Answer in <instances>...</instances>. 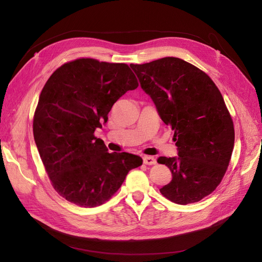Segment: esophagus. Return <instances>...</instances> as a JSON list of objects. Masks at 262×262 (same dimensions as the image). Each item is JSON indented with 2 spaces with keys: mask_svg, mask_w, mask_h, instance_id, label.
<instances>
[{
  "mask_svg": "<svg viewBox=\"0 0 262 262\" xmlns=\"http://www.w3.org/2000/svg\"><path fill=\"white\" fill-rule=\"evenodd\" d=\"M143 163L145 165H155L156 160L153 156H143Z\"/></svg>",
  "mask_w": 262,
  "mask_h": 262,
  "instance_id": "esophagus-1",
  "label": "esophagus"
}]
</instances>
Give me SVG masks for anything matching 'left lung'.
Listing matches in <instances>:
<instances>
[{
    "label": "left lung",
    "mask_w": 262,
    "mask_h": 262,
    "mask_svg": "<svg viewBox=\"0 0 262 262\" xmlns=\"http://www.w3.org/2000/svg\"><path fill=\"white\" fill-rule=\"evenodd\" d=\"M130 67L175 131L178 157L157 160L172 173L161 193L177 204L200 201L221 184L234 148V123L223 96L207 73L179 58Z\"/></svg>",
    "instance_id": "obj_1"
}]
</instances>
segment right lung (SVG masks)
<instances>
[{"mask_svg":"<svg viewBox=\"0 0 262 262\" xmlns=\"http://www.w3.org/2000/svg\"><path fill=\"white\" fill-rule=\"evenodd\" d=\"M138 86L125 63L91 58L64 63L45 84L34 115V138L52 187L66 200L98 207L142 165L138 155L109 153L95 137L115 102Z\"/></svg>","mask_w":262,"mask_h":262,"instance_id":"right-lung-1","label":"right lung"}]
</instances>
